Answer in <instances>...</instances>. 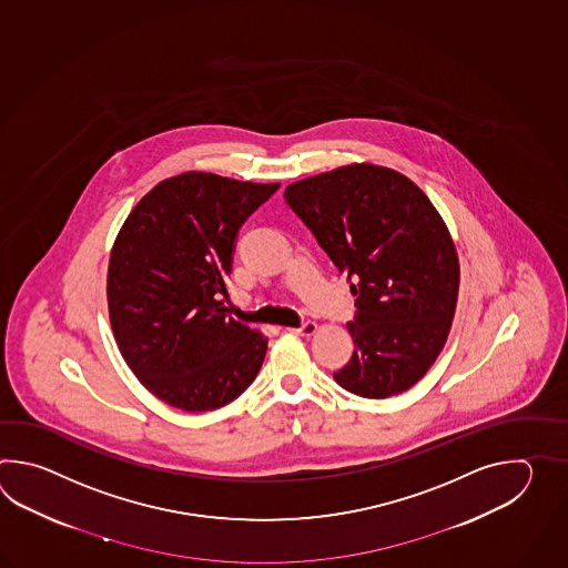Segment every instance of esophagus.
Here are the masks:
<instances>
[{
  "label": "esophagus",
  "instance_id": "34e87169",
  "mask_svg": "<svg viewBox=\"0 0 568 568\" xmlns=\"http://www.w3.org/2000/svg\"><path fill=\"white\" fill-rule=\"evenodd\" d=\"M316 323H313V321H304L301 326H296V328H290L292 333H296V335H302V337H311V335H314L316 333Z\"/></svg>",
  "mask_w": 568,
  "mask_h": 568
}]
</instances>
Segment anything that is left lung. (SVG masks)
Instances as JSON below:
<instances>
[{
	"label": "left lung",
	"mask_w": 568,
	"mask_h": 568,
	"mask_svg": "<svg viewBox=\"0 0 568 568\" xmlns=\"http://www.w3.org/2000/svg\"><path fill=\"white\" fill-rule=\"evenodd\" d=\"M290 209L351 282L355 351L333 374L362 398L406 392L447 343L459 257L428 196L404 174L351 164L292 182Z\"/></svg>",
	"instance_id": "left-lung-1"
}]
</instances>
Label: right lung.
<instances>
[{
    "label": "right lung",
    "mask_w": 568,
    "mask_h": 568,
    "mask_svg": "<svg viewBox=\"0 0 568 568\" xmlns=\"http://www.w3.org/2000/svg\"><path fill=\"white\" fill-rule=\"evenodd\" d=\"M278 182L184 172L133 206L108 272L109 321L121 355L156 398L184 412L221 408L255 379L267 338L223 301L237 231Z\"/></svg>",
    "instance_id": "add662e5"
}]
</instances>
